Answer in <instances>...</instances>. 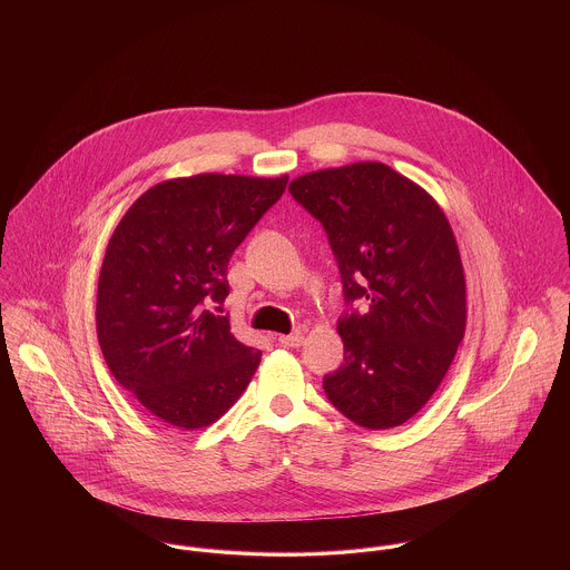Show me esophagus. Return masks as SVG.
Instances as JSON below:
<instances>
[{
  "instance_id": "obj_1",
  "label": "esophagus",
  "mask_w": 570,
  "mask_h": 570,
  "mask_svg": "<svg viewBox=\"0 0 570 570\" xmlns=\"http://www.w3.org/2000/svg\"><path fill=\"white\" fill-rule=\"evenodd\" d=\"M276 340H278V344H283L287 348H298L303 344V333L296 331V333H289V335H278Z\"/></svg>"
}]
</instances>
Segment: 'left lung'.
<instances>
[{
    "label": "left lung",
    "instance_id": "obj_1",
    "mask_svg": "<svg viewBox=\"0 0 570 570\" xmlns=\"http://www.w3.org/2000/svg\"><path fill=\"white\" fill-rule=\"evenodd\" d=\"M289 193L323 224L348 307L326 397L362 428H397L434 395L465 333L454 233L421 186L382 163L307 173Z\"/></svg>",
    "mask_w": 570,
    "mask_h": 570
}]
</instances>
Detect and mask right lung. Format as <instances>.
Segmentation results:
<instances>
[{
  "instance_id": "obj_1",
  "label": "right lung",
  "mask_w": 570,
  "mask_h": 570,
  "mask_svg": "<svg viewBox=\"0 0 570 570\" xmlns=\"http://www.w3.org/2000/svg\"><path fill=\"white\" fill-rule=\"evenodd\" d=\"M287 179H168L134 202L109 239L96 298L100 351L116 382L168 425H210L258 368L261 351L206 307L226 301L233 252Z\"/></svg>"
}]
</instances>
